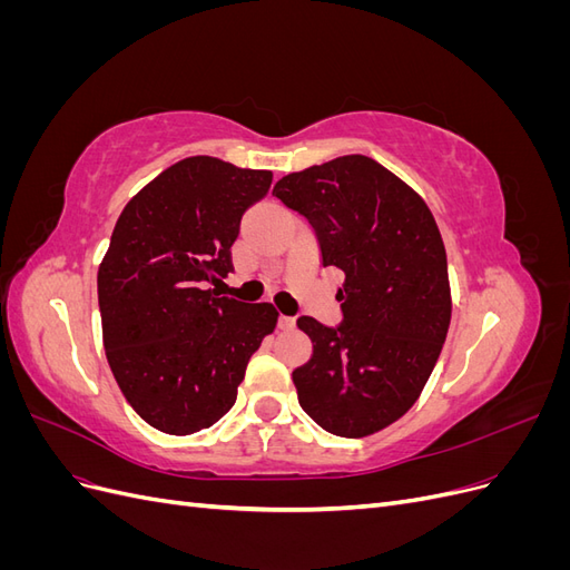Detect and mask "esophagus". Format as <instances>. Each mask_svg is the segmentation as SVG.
Here are the masks:
<instances>
[{
	"label": "esophagus",
	"mask_w": 570,
	"mask_h": 570,
	"mask_svg": "<svg viewBox=\"0 0 570 570\" xmlns=\"http://www.w3.org/2000/svg\"><path fill=\"white\" fill-rule=\"evenodd\" d=\"M278 327H281V331H292V327H295V318H292V316H278Z\"/></svg>",
	"instance_id": "obj_1"
}]
</instances>
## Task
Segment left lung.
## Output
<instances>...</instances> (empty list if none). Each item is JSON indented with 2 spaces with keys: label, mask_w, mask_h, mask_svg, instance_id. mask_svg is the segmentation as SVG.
Instances as JSON below:
<instances>
[{
  "label": "left lung",
  "mask_w": 570,
  "mask_h": 570,
  "mask_svg": "<svg viewBox=\"0 0 570 570\" xmlns=\"http://www.w3.org/2000/svg\"><path fill=\"white\" fill-rule=\"evenodd\" d=\"M273 195L314 228L321 266L344 273L340 325L297 318L314 344L292 371L299 406L333 435L377 433L419 400L450 331L438 223L406 183L361 154L289 174Z\"/></svg>",
  "instance_id": "1"
}]
</instances>
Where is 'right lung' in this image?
Wrapping results in <instances>:
<instances>
[{
  "instance_id": "add662e5",
  "label": "right lung",
  "mask_w": 570,
  "mask_h": 570,
  "mask_svg": "<svg viewBox=\"0 0 570 570\" xmlns=\"http://www.w3.org/2000/svg\"><path fill=\"white\" fill-rule=\"evenodd\" d=\"M271 170L189 157L142 187L118 216L97 273L105 350L130 406L168 435L226 416L249 356L273 333L271 304L218 297L239 220Z\"/></svg>"
}]
</instances>
